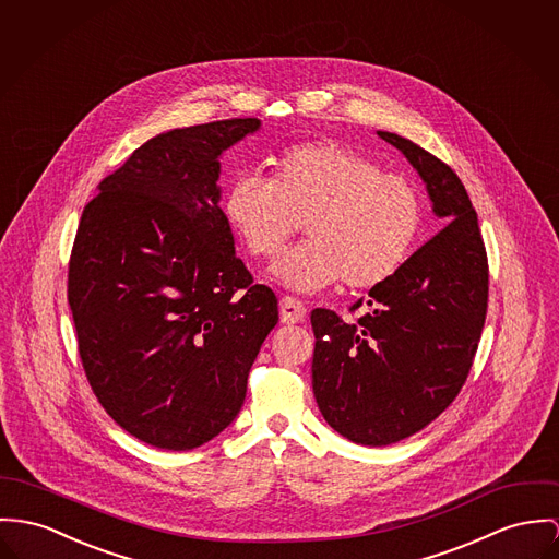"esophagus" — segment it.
<instances>
[{"label": "esophagus", "mask_w": 559, "mask_h": 559, "mask_svg": "<svg viewBox=\"0 0 559 559\" xmlns=\"http://www.w3.org/2000/svg\"><path fill=\"white\" fill-rule=\"evenodd\" d=\"M278 310H281V321L287 323V325H294V323H301L306 319V306L296 298H281L278 304Z\"/></svg>", "instance_id": "esophagus-1"}]
</instances>
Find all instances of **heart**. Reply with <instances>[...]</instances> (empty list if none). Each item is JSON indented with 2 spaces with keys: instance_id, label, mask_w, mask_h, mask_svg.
<instances>
[{
  "instance_id": "1",
  "label": "heart",
  "mask_w": 559,
  "mask_h": 559,
  "mask_svg": "<svg viewBox=\"0 0 559 559\" xmlns=\"http://www.w3.org/2000/svg\"><path fill=\"white\" fill-rule=\"evenodd\" d=\"M223 215L242 247L276 258L298 234L308 242L272 265L287 289L312 294L343 278L350 289L385 283L408 258L424 218L419 189L338 142L298 144L272 159V178L238 176Z\"/></svg>"
}]
</instances>
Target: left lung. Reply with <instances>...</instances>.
Here are the masks:
<instances>
[{
	"mask_svg": "<svg viewBox=\"0 0 559 559\" xmlns=\"http://www.w3.org/2000/svg\"><path fill=\"white\" fill-rule=\"evenodd\" d=\"M426 182L447 223L402 267L374 285L366 310L344 321L314 308L312 391L344 438L385 447L431 424L473 368L487 314L489 267L473 202L460 176L415 142L377 131Z\"/></svg>",
	"mask_w": 559,
	"mask_h": 559,
	"instance_id": "1",
	"label": "left lung"
}]
</instances>
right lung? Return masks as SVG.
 <instances>
[{
  "label": "right lung",
  "mask_w": 559,
  "mask_h": 559,
  "mask_svg": "<svg viewBox=\"0 0 559 559\" xmlns=\"http://www.w3.org/2000/svg\"><path fill=\"white\" fill-rule=\"evenodd\" d=\"M259 119L170 129L99 182L68 301L88 385L138 440L189 451L240 413L278 300L255 285L218 206L221 155Z\"/></svg>",
  "instance_id": "add662e5"
}]
</instances>
